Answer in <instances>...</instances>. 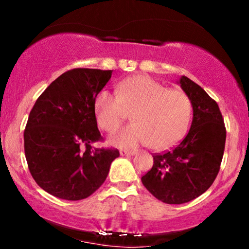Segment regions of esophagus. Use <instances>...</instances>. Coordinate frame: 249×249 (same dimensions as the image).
<instances>
[{"label":"esophagus","instance_id":"34e87169","mask_svg":"<svg viewBox=\"0 0 249 249\" xmlns=\"http://www.w3.org/2000/svg\"><path fill=\"white\" fill-rule=\"evenodd\" d=\"M136 153L134 151H130V150H121V156H133Z\"/></svg>","mask_w":249,"mask_h":249}]
</instances>
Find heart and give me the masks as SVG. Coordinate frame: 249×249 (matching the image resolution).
Segmentation results:
<instances>
[{
	"instance_id": "1",
	"label": "heart",
	"mask_w": 249,
	"mask_h": 249,
	"mask_svg": "<svg viewBox=\"0 0 249 249\" xmlns=\"http://www.w3.org/2000/svg\"><path fill=\"white\" fill-rule=\"evenodd\" d=\"M132 111V124L111 138L122 147L150 144L154 150H166L186 133L192 117V102L184 91L172 90L147 76L122 82L117 92L104 90L95 102V115L102 130L113 132Z\"/></svg>"
}]
</instances>
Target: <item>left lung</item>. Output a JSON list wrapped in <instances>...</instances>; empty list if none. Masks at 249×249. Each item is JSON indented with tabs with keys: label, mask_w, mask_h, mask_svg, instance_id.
I'll return each instance as SVG.
<instances>
[{
	"label": "left lung",
	"mask_w": 249,
	"mask_h": 249,
	"mask_svg": "<svg viewBox=\"0 0 249 249\" xmlns=\"http://www.w3.org/2000/svg\"><path fill=\"white\" fill-rule=\"evenodd\" d=\"M193 107L187 136L171 151L153 154V166L142 177L146 190L165 204L180 205L212 186L225 151L226 127L216 102L187 77L180 78Z\"/></svg>",
	"instance_id": "1"
}]
</instances>
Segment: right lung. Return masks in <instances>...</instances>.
<instances>
[{
    "instance_id": "add662e5",
    "label": "right lung",
    "mask_w": 249,
    "mask_h": 249,
    "mask_svg": "<svg viewBox=\"0 0 249 249\" xmlns=\"http://www.w3.org/2000/svg\"><path fill=\"white\" fill-rule=\"evenodd\" d=\"M112 70L76 68L56 78L30 111L24 153L34 180L59 199L82 200L107 179L119 151L93 147L102 142L95 115L98 93Z\"/></svg>"
}]
</instances>
